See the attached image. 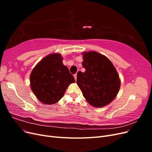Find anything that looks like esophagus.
Returning <instances> with one entry per match:
<instances>
[{
    "mask_svg": "<svg viewBox=\"0 0 152 152\" xmlns=\"http://www.w3.org/2000/svg\"><path fill=\"white\" fill-rule=\"evenodd\" d=\"M73 77H74L75 79V80H77V74H74V75H73Z\"/></svg>",
    "mask_w": 152,
    "mask_h": 152,
    "instance_id": "1",
    "label": "esophagus"
}]
</instances>
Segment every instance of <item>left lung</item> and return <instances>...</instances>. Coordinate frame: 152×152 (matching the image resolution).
I'll use <instances>...</instances> for the list:
<instances>
[{
    "label": "left lung",
    "instance_id": "8db88e82",
    "mask_svg": "<svg viewBox=\"0 0 152 152\" xmlns=\"http://www.w3.org/2000/svg\"><path fill=\"white\" fill-rule=\"evenodd\" d=\"M84 72L77 73V83L91 105L103 107L115 98L121 80L110 59L95 51L83 53Z\"/></svg>",
    "mask_w": 152,
    "mask_h": 152
}]
</instances>
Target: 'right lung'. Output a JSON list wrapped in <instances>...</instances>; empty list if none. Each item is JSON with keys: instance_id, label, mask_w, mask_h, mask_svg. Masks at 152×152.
<instances>
[{"instance_id": "1", "label": "right lung", "mask_w": 152, "mask_h": 152, "mask_svg": "<svg viewBox=\"0 0 152 152\" xmlns=\"http://www.w3.org/2000/svg\"><path fill=\"white\" fill-rule=\"evenodd\" d=\"M62 60L60 54H50L43 58L31 73V89L37 99L44 104L57 103L62 98L68 86L75 82Z\"/></svg>"}]
</instances>
